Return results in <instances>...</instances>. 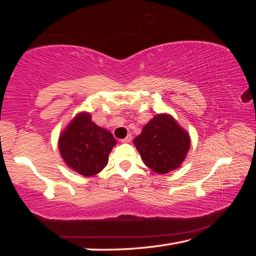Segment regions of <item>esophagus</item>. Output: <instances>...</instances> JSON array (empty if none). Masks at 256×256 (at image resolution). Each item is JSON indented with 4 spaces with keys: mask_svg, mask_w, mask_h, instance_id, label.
Listing matches in <instances>:
<instances>
[{
    "mask_svg": "<svg viewBox=\"0 0 256 256\" xmlns=\"http://www.w3.org/2000/svg\"><path fill=\"white\" fill-rule=\"evenodd\" d=\"M123 142V144H130V142L132 141V136L131 134H128V136H126V138H122V140H120Z\"/></svg>",
    "mask_w": 256,
    "mask_h": 256,
    "instance_id": "esophagus-1",
    "label": "esophagus"
}]
</instances>
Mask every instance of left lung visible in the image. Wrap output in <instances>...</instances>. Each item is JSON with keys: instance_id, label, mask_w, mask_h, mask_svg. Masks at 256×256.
<instances>
[{"instance_id": "8db88e82", "label": "left lung", "mask_w": 256, "mask_h": 256, "mask_svg": "<svg viewBox=\"0 0 256 256\" xmlns=\"http://www.w3.org/2000/svg\"><path fill=\"white\" fill-rule=\"evenodd\" d=\"M133 144L142 160L156 174L180 167L190 146L188 132L170 114H157L146 123Z\"/></svg>"}]
</instances>
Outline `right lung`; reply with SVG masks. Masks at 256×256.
<instances>
[{
  "label": "right lung",
  "mask_w": 256,
  "mask_h": 256,
  "mask_svg": "<svg viewBox=\"0 0 256 256\" xmlns=\"http://www.w3.org/2000/svg\"><path fill=\"white\" fill-rule=\"evenodd\" d=\"M116 140L108 130L98 126L88 112H80L58 138V150L66 166L84 177L100 172Z\"/></svg>",
  "instance_id": "obj_1"
}]
</instances>
